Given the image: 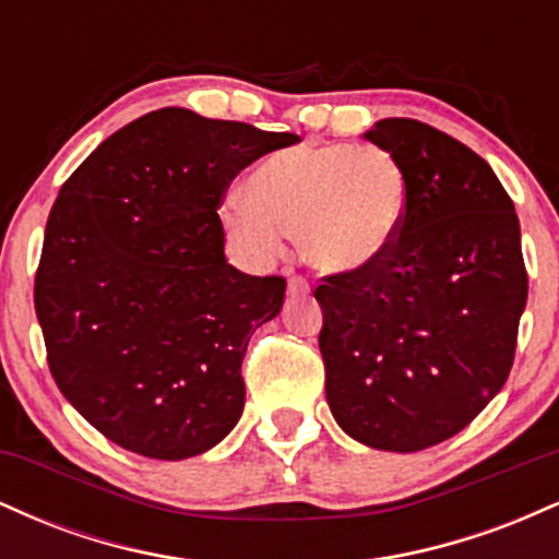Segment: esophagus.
<instances>
[{
  "label": "esophagus",
  "instance_id": "1",
  "mask_svg": "<svg viewBox=\"0 0 559 559\" xmlns=\"http://www.w3.org/2000/svg\"><path fill=\"white\" fill-rule=\"evenodd\" d=\"M288 294H292V297L310 294V281H307L305 275H292V278H288Z\"/></svg>",
  "mask_w": 559,
  "mask_h": 559
}]
</instances>
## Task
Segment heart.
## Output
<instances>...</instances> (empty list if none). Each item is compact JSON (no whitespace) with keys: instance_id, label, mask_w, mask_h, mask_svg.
Wrapping results in <instances>:
<instances>
[{"instance_id":"b5f03b06","label":"heart","mask_w":559,"mask_h":559,"mask_svg":"<svg viewBox=\"0 0 559 559\" xmlns=\"http://www.w3.org/2000/svg\"><path fill=\"white\" fill-rule=\"evenodd\" d=\"M407 213V176L378 144H297L247 178V197L221 204L226 236L243 258L271 262L286 234L325 273H360L386 258Z\"/></svg>"}]
</instances>
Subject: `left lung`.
Instances as JSON below:
<instances>
[{
  "label": "left lung",
  "mask_w": 559,
  "mask_h": 559,
  "mask_svg": "<svg viewBox=\"0 0 559 559\" xmlns=\"http://www.w3.org/2000/svg\"><path fill=\"white\" fill-rule=\"evenodd\" d=\"M365 139L407 176V213L386 258L325 275V400L352 439L420 452L452 439L510 376L528 299L515 204L484 157L409 118Z\"/></svg>",
  "instance_id": "8db88e82"
}]
</instances>
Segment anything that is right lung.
Listing matches in <instances>:
<instances>
[{"mask_svg": "<svg viewBox=\"0 0 559 559\" xmlns=\"http://www.w3.org/2000/svg\"><path fill=\"white\" fill-rule=\"evenodd\" d=\"M294 133L163 107L102 141L49 213L34 305L66 400L141 457L186 460L241 418V360L284 305L281 275L228 265L239 170Z\"/></svg>", "mask_w": 559, "mask_h": 559, "instance_id": "obj_1", "label": "right lung"}]
</instances>
